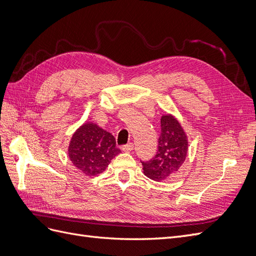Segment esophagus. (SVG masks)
Masks as SVG:
<instances>
[{
  "label": "esophagus",
  "mask_w": 256,
  "mask_h": 256,
  "mask_svg": "<svg viewBox=\"0 0 256 256\" xmlns=\"http://www.w3.org/2000/svg\"><path fill=\"white\" fill-rule=\"evenodd\" d=\"M122 152H130L131 150H134V144L132 143H128L126 145H124L122 147Z\"/></svg>",
  "instance_id": "obj_1"
}]
</instances>
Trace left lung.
<instances>
[{
	"mask_svg": "<svg viewBox=\"0 0 256 256\" xmlns=\"http://www.w3.org/2000/svg\"><path fill=\"white\" fill-rule=\"evenodd\" d=\"M158 152L152 160L142 162L143 173L152 180L161 182L178 172L187 157L188 136L172 114L161 116Z\"/></svg>",
	"mask_w": 256,
	"mask_h": 256,
	"instance_id": "obj_1",
	"label": "left lung"
}]
</instances>
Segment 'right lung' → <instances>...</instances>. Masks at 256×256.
<instances>
[{"instance_id": "right-lung-1", "label": "right lung", "mask_w": 256, "mask_h": 256, "mask_svg": "<svg viewBox=\"0 0 256 256\" xmlns=\"http://www.w3.org/2000/svg\"><path fill=\"white\" fill-rule=\"evenodd\" d=\"M120 150L114 136L96 122H85L76 129L68 145V157L86 176L102 173Z\"/></svg>"}]
</instances>
